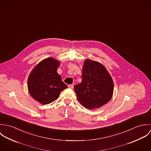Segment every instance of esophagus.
<instances>
[{"label": "esophagus", "mask_w": 151, "mask_h": 151, "mask_svg": "<svg viewBox=\"0 0 151 151\" xmlns=\"http://www.w3.org/2000/svg\"><path fill=\"white\" fill-rule=\"evenodd\" d=\"M68 87L69 88L73 89V88H74V86H73V84H69V85H68Z\"/></svg>", "instance_id": "1"}]
</instances>
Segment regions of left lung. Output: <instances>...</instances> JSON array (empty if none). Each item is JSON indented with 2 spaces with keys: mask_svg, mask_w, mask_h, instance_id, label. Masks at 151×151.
Segmentation results:
<instances>
[{
  "mask_svg": "<svg viewBox=\"0 0 151 151\" xmlns=\"http://www.w3.org/2000/svg\"><path fill=\"white\" fill-rule=\"evenodd\" d=\"M113 80L104 65L89 59L85 60L82 81L74 86L77 99L85 108H101L107 104L113 93Z\"/></svg>",
  "mask_w": 151,
  "mask_h": 151,
  "instance_id": "1",
  "label": "left lung"
}]
</instances>
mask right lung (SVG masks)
<instances>
[{
	"label": "right lung",
	"mask_w": 151,
	"mask_h": 151,
	"mask_svg": "<svg viewBox=\"0 0 151 151\" xmlns=\"http://www.w3.org/2000/svg\"><path fill=\"white\" fill-rule=\"evenodd\" d=\"M60 62L48 58L37 65L28 79V89L31 96L40 103L46 105L58 98L67 88L57 73Z\"/></svg>",
	"instance_id": "obj_1"
}]
</instances>
